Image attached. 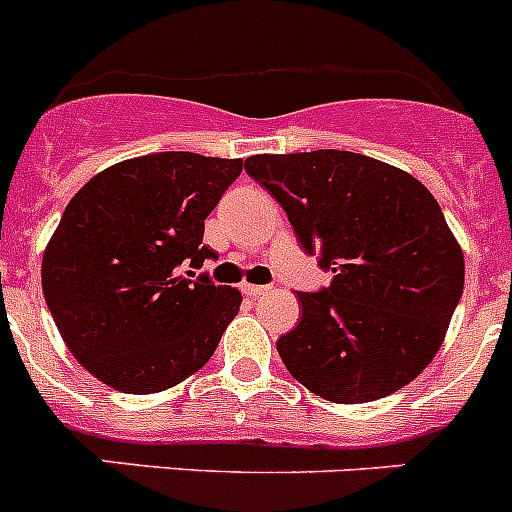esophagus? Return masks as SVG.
Here are the masks:
<instances>
[{
  "label": "esophagus",
  "instance_id": "obj_1",
  "mask_svg": "<svg viewBox=\"0 0 512 512\" xmlns=\"http://www.w3.org/2000/svg\"><path fill=\"white\" fill-rule=\"evenodd\" d=\"M241 292L246 297H261V295H266V292H271V287L269 284H243Z\"/></svg>",
  "mask_w": 512,
  "mask_h": 512
}]
</instances>
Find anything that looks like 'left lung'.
Masks as SVG:
<instances>
[{
	"instance_id": "left-lung-1",
	"label": "left lung",
	"mask_w": 512,
	"mask_h": 512,
	"mask_svg": "<svg viewBox=\"0 0 512 512\" xmlns=\"http://www.w3.org/2000/svg\"><path fill=\"white\" fill-rule=\"evenodd\" d=\"M246 171L333 274L328 287L297 292L300 323L277 341L289 374L346 405L413 382L464 289V256L433 194L395 166L330 148L251 156Z\"/></svg>"
}]
</instances>
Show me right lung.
Segmentation results:
<instances>
[{
  "mask_svg": "<svg viewBox=\"0 0 512 512\" xmlns=\"http://www.w3.org/2000/svg\"><path fill=\"white\" fill-rule=\"evenodd\" d=\"M241 158L166 151L104 169L63 210L43 295L87 372L128 395L184 382L210 361L241 292L194 277L215 253L205 220Z\"/></svg>",
  "mask_w": 512,
  "mask_h": 512,
  "instance_id": "add662e5",
  "label": "right lung"
}]
</instances>
